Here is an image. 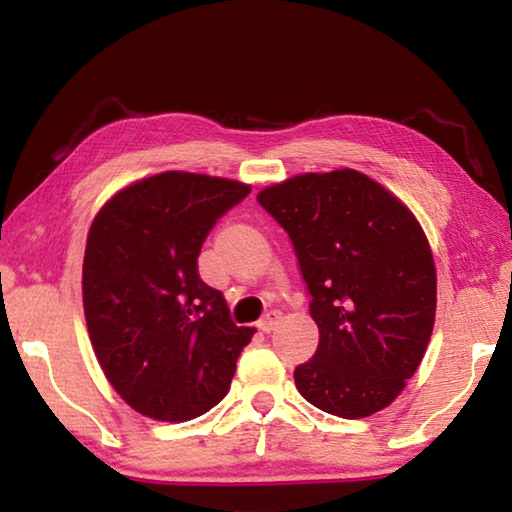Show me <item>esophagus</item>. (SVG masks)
<instances>
[{"mask_svg": "<svg viewBox=\"0 0 512 512\" xmlns=\"http://www.w3.org/2000/svg\"><path fill=\"white\" fill-rule=\"evenodd\" d=\"M277 320H280V316H277L275 314V311H273V314H266L262 320H259V323H257V327L259 329H262V332L264 334H271L273 332V329L277 327Z\"/></svg>", "mask_w": 512, "mask_h": 512, "instance_id": "1", "label": "esophagus"}]
</instances>
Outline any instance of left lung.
<instances>
[{
	"label": "left lung",
	"instance_id": "left-lung-1",
	"mask_svg": "<svg viewBox=\"0 0 512 512\" xmlns=\"http://www.w3.org/2000/svg\"><path fill=\"white\" fill-rule=\"evenodd\" d=\"M296 250L318 348L293 372L339 418L386 409L413 377L436 318V266L409 207L354 169L305 173L257 194Z\"/></svg>",
	"mask_w": 512,
	"mask_h": 512
}]
</instances>
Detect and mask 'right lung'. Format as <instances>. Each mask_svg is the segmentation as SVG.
Segmentation results:
<instances>
[{
  "mask_svg": "<svg viewBox=\"0 0 512 512\" xmlns=\"http://www.w3.org/2000/svg\"><path fill=\"white\" fill-rule=\"evenodd\" d=\"M250 187L164 171L121 189L94 216L83 309L94 354L121 400L146 418L185 422L230 391L255 334L198 275L203 241Z\"/></svg>",
  "mask_w": 512,
  "mask_h": 512,
  "instance_id": "1",
  "label": "right lung"
}]
</instances>
